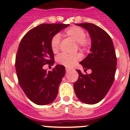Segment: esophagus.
I'll use <instances>...</instances> for the list:
<instances>
[{
  "mask_svg": "<svg viewBox=\"0 0 130 130\" xmlns=\"http://www.w3.org/2000/svg\"><path fill=\"white\" fill-rule=\"evenodd\" d=\"M65 70H66V72H69L70 70V69H69V68L66 67V68H65Z\"/></svg>",
  "mask_w": 130,
  "mask_h": 130,
  "instance_id": "esophagus-1",
  "label": "esophagus"
}]
</instances>
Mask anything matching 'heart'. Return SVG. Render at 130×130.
<instances>
[{
	"label": "heart",
	"mask_w": 130,
	"mask_h": 130,
	"mask_svg": "<svg viewBox=\"0 0 130 130\" xmlns=\"http://www.w3.org/2000/svg\"><path fill=\"white\" fill-rule=\"evenodd\" d=\"M65 35L75 42H77V45L80 48L86 50L90 47L91 42L89 39L85 37L86 33L82 28L78 26H72L65 31ZM60 43V36L59 34H56L52 37L50 40V47L53 52L55 53L59 49ZM80 55L76 54L70 56L65 54H61L57 57V61L58 63L64 65L67 67H71L80 60Z\"/></svg>",
	"instance_id": "obj_1"
}]
</instances>
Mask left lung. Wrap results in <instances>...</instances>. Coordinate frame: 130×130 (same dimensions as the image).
<instances>
[{
  "label": "left lung",
  "instance_id": "left-lung-1",
  "mask_svg": "<svg viewBox=\"0 0 130 130\" xmlns=\"http://www.w3.org/2000/svg\"><path fill=\"white\" fill-rule=\"evenodd\" d=\"M88 30L91 40L90 53L80 63L90 74L79 76L73 84L75 93L83 103L93 105L100 102L108 92L114 82L117 69L115 50L110 35L103 29L91 23L76 24Z\"/></svg>",
  "mask_w": 130,
  "mask_h": 130
}]
</instances>
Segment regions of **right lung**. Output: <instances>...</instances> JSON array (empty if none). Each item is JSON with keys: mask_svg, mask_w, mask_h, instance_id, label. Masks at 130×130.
<instances>
[{"mask_svg": "<svg viewBox=\"0 0 130 130\" xmlns=\"http://www.w3.org/2000/svg\"><path fill=\"white\" fill-rule=\"evenodd\" d=\"M69 24H42L30 30L19 44L15 57V69L19 85L26 96L34 103L45 105L55 100L65 75V67L57 65L52 71L43 65L54 63L50 47L54 35Z\"/></svg>", "mask_w": 130, "mask_h": 130, "instance_id": "add662e5", "label": "right lung"}]
</instances>
